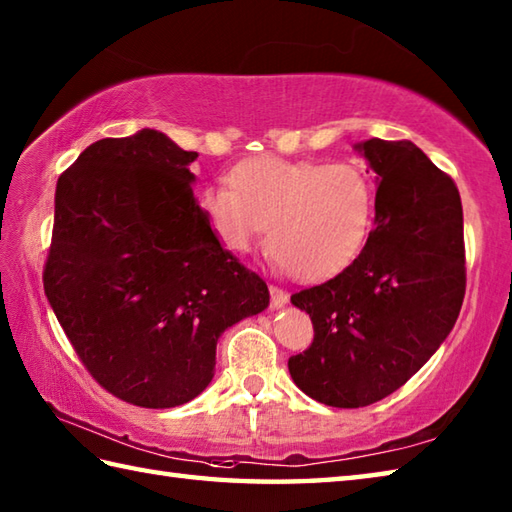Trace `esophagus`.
I'll return each mask as SVG.
<instances>
[{
    "instance_id": "1",
    "label": "esophagus",
    "mask_w": 512,
    "mask_h": 512,
    "mask_svg": "<svg viewBox=\"0 0 512 512\" xmlns=\"http://www.w3.org/2000/svg\"><path fill=\"white\" fill-rule=\"evenodd\" d=\"M286 303H288V292L279 286H270V306L279 310V308H284Z\"/></svg>"
}]
</instances>
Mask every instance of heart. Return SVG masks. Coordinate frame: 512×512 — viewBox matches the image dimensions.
I'll return each mask as SVG.
<instances>
[{
  "label": "heart",
  "instance_id": "heart-1",
  "mask_svg": "<svg viewBox=\"0 0 512 512\" xmlns=\"http://www.w3.org/2000/svg\"><path fill=\"white\" fill-rule=\"evenodd\" d=\"M200 204L228 250L246 253L268 226L275 262L295 279L321 281L341 273L363 250L374 189L354 162L266 156L235 167L228 187H206Z\"/></svg>",
  "mask_w": 512,
  "mask_h": 512
}]
</instances>
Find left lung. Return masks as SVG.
<instances>
[{
  "mask_svg": "<svg viewBox=\"0 0 512 512\" xmlns=\"http://www.w3.org/2000/svg\"><path fill=\"white\" fill-rule=\"evenodd\" d=\"M376 173V226L354 262L290 297L314 325L295 385L330 407L394 394L436 354L466 290L460 191L409 140L356 145Z\"/></svg>",
  "mask_w": 512,
  "mask_h": 512,
  "instance_id": "1",
  "label": "left lung"
}]
</instances>
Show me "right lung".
I'll return each mask as SVG.
<instances>
[{
  "label": "right lung",
  "instance_id": "obj_1",
  "mask_svg": "<svg viewBox=\"0 0 512 512\" xmlns=\"http://www.w3.org/2000/svg\"><path fill=\"white\" fill-rule=\"evenodd\" d=\"M195 158L156 129L103 138L54 193L43 290L92 378L136 407L202 394L222 332L270 301L193 195Z\"/></svg>",
  "mask_w": 512,
  "mask_h": 512
}]
</instances>
